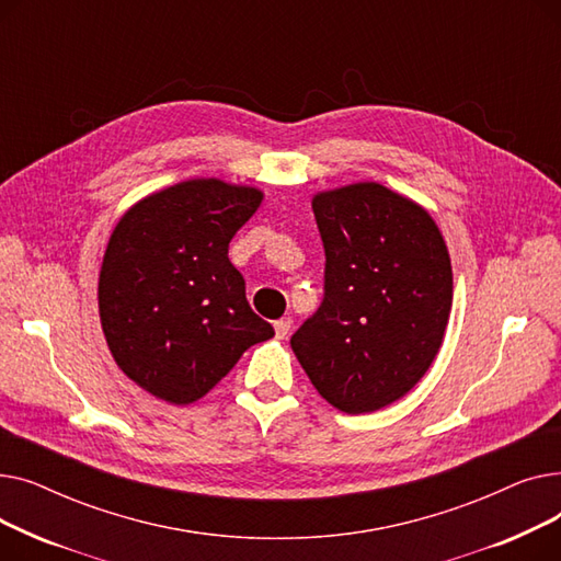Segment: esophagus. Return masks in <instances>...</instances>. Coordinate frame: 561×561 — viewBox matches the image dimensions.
Returning <instances> with one entry per match:
<instances>
[{
	"label": "esophagus",
	"instance_id": "34e87169",
	"mask_svg": "<svg viewBox=\"0 0 561 561\" xmlns=\"http://www.w3.org/2000/svg\"><path fill=\"white\" fill-rule=\"evenodd\" d=\"M290 325H293L290 318H279V320H275V336H277V339H286L288 332H290Z\"/></svg>",
	"mask_w": 561,
	"mask_h": 561
}]
</instances>
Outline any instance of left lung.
<instances>
[{
	"label": "left lung",
	"instance_id": "8db88e82",
	"mask_svg": "<svg viewBox=\"0 0 561 561\" xmlns=\"http://www.w3.org/2000/svg\"><path fill=\"white\" fill-rule=\"evenodd\" d=\"M325 300L290 336L316 391L370 414L414 389L453 309L448 245L425 206L377 182L318 191Z\"/></svg>",
	"mask_w": 561,
	"mask_h": 561
}]
</instances>
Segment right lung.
Masks as SVG:
<instances>
[{
  "instance_id": "1",
  "label": "right lung",
  "mask_w": 561,
  "mask_h": 561,
  "mask_svg": "<svg viewBox=\"0 0 561 561\" xmlns=\"http://www.w3.org/2000/svg\"><path fill=\"white\" fill-rule=\"evenodd\" d=\"M263 191L195 176L145 195L113 227L98 305L115 364L154 398L191 404L275 336L227 250Z\"/></svg>"
}]
</instances>
